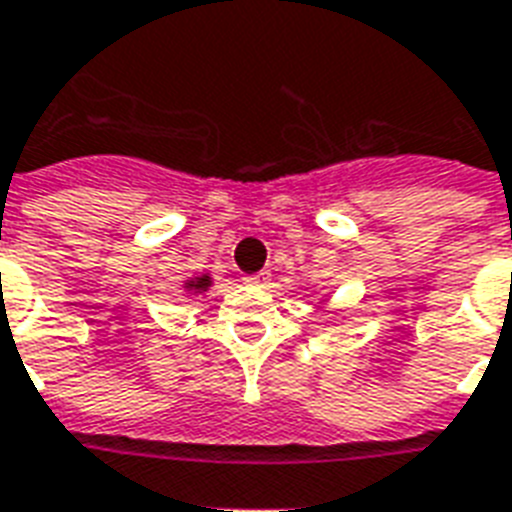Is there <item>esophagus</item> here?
<instances>
[{
    "mask_svg": "<svg viewBox=\"0 0 512 512\" xmlns=\"http://www.w3.org/2000/svg\"><path fill=\"white\" fill-rule=\"evenodd\" d=\"M267 283H269L267 269H261V272H256V275L245 277V285H253V288H267Z\"/></svg>",
    "mask_w": 512,
    "mask_h": 512,
    "instance_id": "1",
    "label": "esophagus"
}]
</instances>
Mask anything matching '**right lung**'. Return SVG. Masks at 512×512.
<instances>
[{"instance_id": "add662e5", "label": "right lung", "mask_w": 512, "mask_h": 512, "mask_svg": "<svg viewBox=\"0 0 512 512\" xmlns=\"http://www.w3.org/2000/svg\"><path fill=\"white\" fill-rule=\"evenodd\" d=\"M213 285V277L205 272V275H194L189 280H184V291L186 293H205Z\"/></svg>"}]
</instances>
